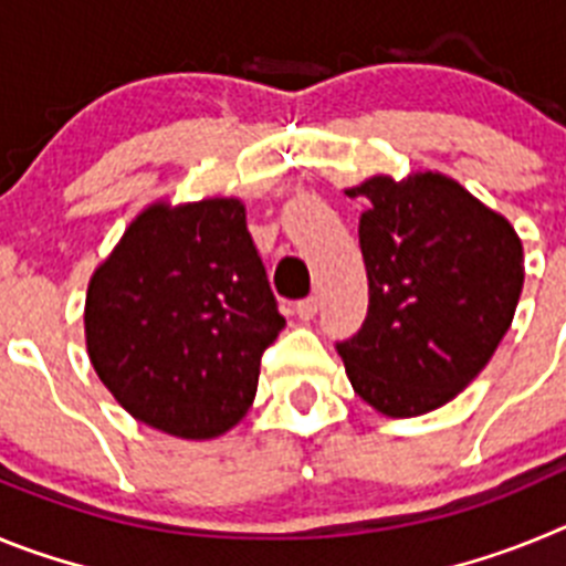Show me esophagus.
Returning <instances> with one entry per match:
<instances>
[{"label":"esophagus","instance_id":"34e87169","mask_svg":"<svg viewBox=\"0 0 566 566\" xmlns=\"http://www.w3.org/2000/svg\"><path fill=\"white\" fill-rule=\"evenodd\" d=\"M317 297H306V300H300L297 306H294V314H297L300 319H303V323H308V319H314V314H317Z\"/></svg>","mask_w":566,"mask_h":566}]
</instances>
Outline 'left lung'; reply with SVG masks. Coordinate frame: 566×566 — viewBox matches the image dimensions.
<instances>
[{
  "label": "left lung",
  "mask_w": 566,
  "mask_h": 566,
  "mask_svg": "<svg viewBox=\"0 0 566 566\" xmlns=\"http://www.w3.org/2000/svg\"><path fill=\"white\" fill-rule=\"evenodd\" d=\"M363 195L359 249L368 317L337 345L352 388L385 417H422L482 374L507 334L524 286L513 223L457 178L377 172Z\"/></svg>",
  "instance_id": "8db88e82"
}]
</instances>
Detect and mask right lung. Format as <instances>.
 I'll return each mask as SVG.
<instances>
[{
  "mask_svg": "<svg viewBox=\"0 0 566 566\" xmlns=\"http://www.w3.org/2000/svg\"><path fill=\"white\" fill-rule=\"evenodd\" d=\"M286 319L240 198H155L93 269L84 343L115 402L178 439L232 431Z\"/></svg>",
  "mask_w": 566,
  "mask_h": 566,
  "instance_id": "right-lung-1",
  "label": "right lung"
}]
</instances>
